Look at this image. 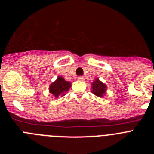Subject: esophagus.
<instances>
[{
  "instance_id": "obj_1",
  "label": "esophagus",
  "mask_w": 154,
  "mask_h": 154,
  "mask_svg": "<svg viewBox=\"0 0 154 154\" xmlns=\"http://www.w3.org/2000/svg\"><path fill=\"white\" fill-rule=\"evenodd\" d=\"M78 79L79 80V81H84V77L83 76H79Z\"/></svg>"
}]
</instances>
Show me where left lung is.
<instances>
[{
    "mask_svg": "<svg viewBox=\"0 0 154 154\" xmlns=\"http://www.w3.org/2000/svg\"><path fill=\"white\" fill-rule=\"evenodd\" d=\"M92 92L96 96H99V97H103V96L106 91V86L98 79H96L95 81L92 83Z\"/></svg>",
    "mask_w": 154,
    "mask_h": 154,
    "instance_id": "left-lung-1",
    "label": "left lung"
}]
</instances>
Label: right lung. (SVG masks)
I'll return each mask as SVG.
<instances>
[{
    "label": "right lung",
    "mask_w": 154,
    "mask_h": 154,
    "mask_svg": "<svg viewBox=\"0 0 154 154\" xmlns=\"http://www.w3.org/2000/svg\"><path fill=\"white\" fill-rule=\"evenodd\" d=\"M70 87V82L65 81L62 77H58L56 81L51 84L49 87V91L51 94L55 96V97L58 98L59 95L64 96L65 92H68Z\"/></svg>",
    "instance_id": "1"
}]
</instances>
